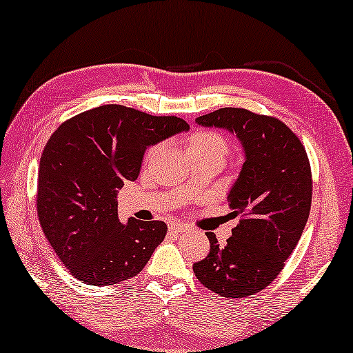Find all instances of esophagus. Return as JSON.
Returning a JSON list of instances; mask_svg holds the SVG:
<instances>
[{
  "instance_id": "obj_1",
  "label": "esophagus",
  "mask_w": 353,
  "mask_h": 353,
  "mask_svg": "<svg viewBox=\"0 0 353 353\" xmlns=\"http://www.w3.org/2000/svg\"><path fill=\"white\" fill-rule=\"evenodd\" d=\"M170 231H172V233H175V234H180V233H185V231H188V226L183 225V223H172Z\"/></svg>"
}]
</instances>
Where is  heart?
<instances>
[{
    "instance_id": "heart-1",
    "label": "heart",
    "mask_w": 353,
    "mask_h": 353,
    "mask_svg": "<svg viewBox=\"0 0 353 353\" xmlns=\"http://www.w3.org/2000/svg\"><path fill=\"white\" fill-rule=\"evenodd\" d=\"M196 149H201V151H209V152H216L220 156H225L226 154V141L223 137H220L219 133L214 132H199L192 134L190 141V151H196Z\"/></svg>"
}]
</instances>
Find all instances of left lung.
<instances>
[{
    "instance_id": "left-lung-1",
    "label": "left lung",
    "mask_w": 353,
    "mask_h": 353,
    "mask_svg": "<svg viewBox=\"0 0 353 353\" xmlns=\"http://www.w3.org/2000/svg\"><path fill=\"white\" fill-rule=\"evenodd\" d=\"M196 123L234 134L244 163L228 192L230 215L239 223L223 248L207 233L210 252L192 270L220 296H254L278 276L307 225L312 172L305 148L281 120L248 109L223 108Z\"/></svg>"
}]
</instances>
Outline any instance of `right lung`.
Masks as SVG:
<instances>
[{
  "label": "right lung",
  "mask_w": 353,
  "mask_h": 353,
  "mask_svg": "<svg viewBox=\"0 0 353 353\" xmlns=\"http://www.w3.org/2000/svg\"><path fill=\"white\" fill-rule=\"evenodd\" d=\"M190 125L119 104L67 120L40 159L37 209L43 233L77 279L108 286L141 272L167 233L163 221L119 220L117 192L134 181L149 146Z\"/></svg>",
  "instance_id": "obj_1"
}]
</instances>
